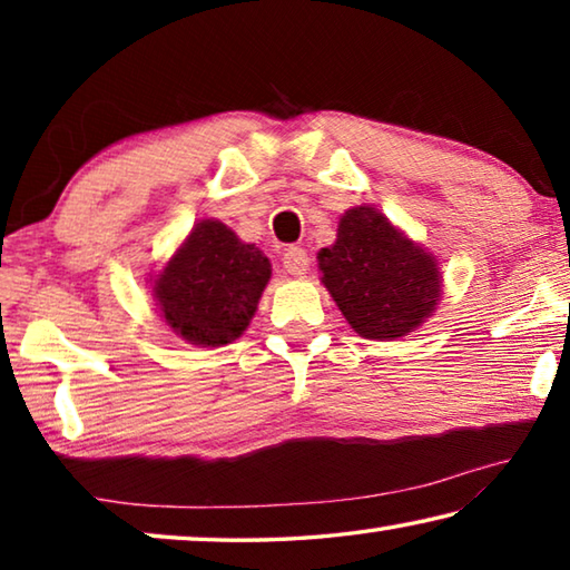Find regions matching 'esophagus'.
<instances>
[{
  "label": "esophagus",
  "mask_w": 570,
  "mask_h": 570,
  "mask_svg": "<svg viewBox=\"0 0 570 570\" xmlns=\"http://www.w3.org/2000/svg\"><path fill=\"white\" fill-rule=\"evenodd\" d=\"M284 268L292 276H304L308 272V256L304 248H286L284 254Z\"/></svg>",
  "instance_id": "esophagus-1"
}]
</instances>
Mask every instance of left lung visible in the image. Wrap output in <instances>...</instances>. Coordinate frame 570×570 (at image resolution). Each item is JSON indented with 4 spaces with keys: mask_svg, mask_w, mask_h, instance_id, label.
<instances>
[{
    "mask_svg": "<svg viewBox=\"0 0 570 570\" xmlns=\"http://www.w3.org/2000/svg\"><path fill=\"white\" fill-rule=\"evenodd\" d=\"M316 258L324 288L364 340H402L440 304L442 272L435 254L374 206L346 210L336 240Z\"/></svg>",
    "mask_w": 570,
    "mask_h": 570,
    "instance_id": "1",
    "label": "left lung"
}]
</instances>
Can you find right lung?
<instances>
[{"mask_svg": "<svg viewBox=\"0 0 570 570\" xmlns=\"http://www.w3.org/2000/svg\"><path fill=\"white\" fill-rule=\"evenodd\" d=\"M268 278L272 262L262 248L204 218L150 276V294L160 322L178 340L224 346L248 330Z\"/></svg>", "mask_w": 570, "mask_h": 570, "instance_id": "obj_1", "label": "right lung"}]
</instances>
